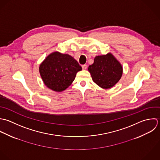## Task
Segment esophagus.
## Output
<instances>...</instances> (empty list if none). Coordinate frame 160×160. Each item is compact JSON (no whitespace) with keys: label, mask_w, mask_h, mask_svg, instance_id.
<instances>
[{"label":"esophagus","mask_w":160,"mask_h":160,"mask_svg":"<svg viewBox=\"0 0 160 160\" xmlns=\"http://www.w3.org/2000/svg\"><path fill=\"white\" fill-rule=\"evenodd\" d=\"M82 67V69H83V70H86V69L87 68V65H85H85H83Z\"/></svg>","instance_id":"obj_1"}]
</instances>
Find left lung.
Wrapping results in <instances>:
<instances>
[{
  "label": "left lung",
  "instance_id": "left-lung-1",
  "mask_svg": "<svg viewBox=\"0 0 160 160\" xmlns=\"http://www.w3.org/2000/svg\"><path fill=\"white\" fill-rule=\"evenodd\" d=\"M88 70L93 81L104 89L113 87L120 80L123 73L122 65L110 52L96 56Z\"/></svg>",
  "mask_w": 160,
  "mask_h": 160
}]
</instances>
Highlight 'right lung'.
I'll use <instances>...</instances> for the list:
<instances>
[{
  "label": "right lung",
  "mask_w": 160,
  "mask_h": 160,
  "mask_svg": "<svg viewBox=\"0 0 160 160\" xmlns=\"http://www.w3.org/2000/svg\"><path fill=\"white\" fill-rule=\"evenodd\" d=\"M82 67L71 56L54 51L39 65V71L44 85L49 89L61 92L73 82Z\"/></svg>",
  "instance_id": "obj_1"
}]
</instances>
